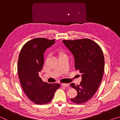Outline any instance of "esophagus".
Segmentation results:
<instances>
[{
    "instance_id": "34e87169",
    "label": "esophagus",
    "mask_w": 120,
    "mask_h": 120,
    "mask_svg": "<svg viewBox=\"0 0 120 120\" xmlns=\"http://www.w3.org/2000/svg\"><path fill=\"white\" fill-rule=\"evenodd\" d=\"M61 86H63V87H68V86H69V84H65V83H63V84H61Z\"/></svg>"
}]
</instances>
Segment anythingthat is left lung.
I'll use <instances>...</instances> for the list:
<instances>
[{"label": "left lung", "mask_w": 120, "mask_h": 120, "mask_svg": "<svg viewBox=\"0 0 120 120\" xmlns=\"http://www.w3.org/2000/svg\"><path fill=\"white\" fill-rule=\"evenodd\" d=\"M62 42L74 56L76 69L82 74L79 85H70L77 92V96L71 101L83 104L94 96L101 84L104 70V54L100 46L88 38Z\"/></svg>", "instance_id": "left-lung-1"}]
</instances>
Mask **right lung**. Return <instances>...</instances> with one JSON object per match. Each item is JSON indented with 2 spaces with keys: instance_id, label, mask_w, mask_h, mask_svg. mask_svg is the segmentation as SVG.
I'll use <instances>...</instances> for the list:
<instances>
[{
  "instance_id": "right-lung-1",
  "label": "right lung",
  "mask_w": 120,
  "mask_h": 120,
  "mask_svg": "<svg viewBox=\"0 0 120 120\" xmlns=\"http://www.w3.org/2000/svg\"><path fill=\"white\" fill-rule=\"evenodd\" d=\"M54 43V39L35 38L26 42L19 53L17 70L20 82L26 96L36 104L50 102L60 86L43 82L38 76L43 68L44 52Z\"/></svg>"
}]
</instances>
